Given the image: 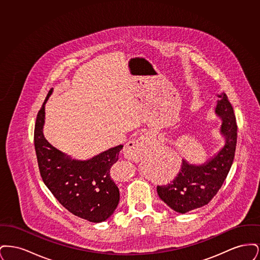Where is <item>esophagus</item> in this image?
<instances>
[{"label": "esophagus", "mask_w": 260, "mask_h": 260, "mask_svg": "<svg viewBox=\"0 0 260 260\" xmlns=\"http://www.w3.org/2000/svg\"><path fill=\"white\" fill-rule=\"evenodd\" d=\"M150 138H151L150 134H144L139 136L135 141L127 143L124 149V155L128 159L134 161L141 159L143 153H145L147 150Z\"/></svg>", "instance_id": "obj_1"}]
</instances>
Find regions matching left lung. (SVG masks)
Wrapping results in <instances>:
<instances>
[{
	"label": "left lung",
	"instance_id": "obj_1",
	"mask_svg": "<svg viewBox=\"0 0 260 260\" xmlns=\"http://www.w3.org/2000/svg\"><path fill=\"white\" fill-rule=\"evenodd\" d=\"M215 113L222 120L220 133L225 137L223 148L203 165L182 161L181 170L172 183L157 186L159 197L173 210L185 213L208 205L227 177L235 156L237 123L227 95H218Z\"/></svg>",
	"mask_w": 260,
	"mask_h": 260
}]
</instances>
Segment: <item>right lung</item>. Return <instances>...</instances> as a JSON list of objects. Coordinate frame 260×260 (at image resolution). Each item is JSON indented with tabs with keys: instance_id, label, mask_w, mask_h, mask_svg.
<instances>
[{
	"instance_id": "right-lung-1",
	"label": "right lung",
	"mask_w": 260,
	"mask_h": 260,
	"mask_svg": "<svg viewBox=\"0 0 260 260\" xmlns=\"http://www.w3.org/2000/svg\"><path fill=\"white\" fill-rule=\"evenodd\" d=\"M51 92L52 89L38 112L34 131L41 176L66 210L90 222H102L111 216L120 201L111 168L119 160L123 145L108 149L87 161L72 160L54 148L43 135L45 104Z\"/></svg>"
}]
</instances>
